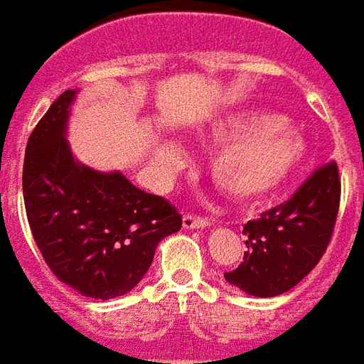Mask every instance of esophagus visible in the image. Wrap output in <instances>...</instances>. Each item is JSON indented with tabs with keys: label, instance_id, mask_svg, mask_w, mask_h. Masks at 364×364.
<instances>
[{
	"label": "esophagus",
	"instance_id": "esophagus-1",
	"mask_svg": "<svg viewBox=\"0 0 364 364\" xmlns=\"http://www.w3.org/2000/svg\"><path fill=\"white\" fill-rule=\"evenodd\" d=\"M210 226V218L206 216H197V214H185L183 216V228L187 230H203Z\"/></svg>",
	"mask_w": 364,
	"mask_h": 364
}]
</instances>
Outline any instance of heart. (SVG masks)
Listing matches in <instances>:
<instances>
[{
	"instance_id": "obj_1",
	"label": "heart",
	"mask_w": 364,
	"mask_h": 364,
	"mask_svg": "<svg viewBox=\"0 0 364 364\" xmlns=\"http://www.w3.org/2000/svg\"><path fill=\"white\" fill-rule=\"evenodd\" d=\"M206 138L224 142L210 158L214 185L237 200H252L281 187L306 154L300 136L273 112L247 111L222 117L206 128ZM173 146L159 150L161 159L175 158Z\"/></svg>"
}]
</instances>
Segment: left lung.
<instances>
[{"mask_svg":"<svg viewBox=\"0 0 364 364\" xmlns=\"http://www.w3.org/2000/svg\"><path fill=\"white\" fill-rule=\"evenodd\" d=\"M341 198L336 161L318 167L282 205L244 226V261L224 279L245 294L279 296L310 273L328 250Z\"/></svg>","mask_w":364,"mask_h":364,"instance_id":"8db88e82","label":"left lung"}]
</instances>
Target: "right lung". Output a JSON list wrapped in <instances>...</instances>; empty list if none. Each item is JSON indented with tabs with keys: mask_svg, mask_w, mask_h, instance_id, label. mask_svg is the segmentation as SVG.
<instances>
[{
	"mask_svg": "<svg viewBox=\"0 0 364 364\" xmlns=\"http://www.w3.org/2000/svg\"><path fill=\"white\" fill-rule=\"evenodd\" d=\"M75 93L64 91L28 136L23 197L56 279L83 296L109 300L142 281L159 242L181 230V214L120 171L101 173L75 161L66 140Z\"/></svg>",
	"mask_w": 364,
	"mask_h": 364,
	"instance_id": "obj_1",
	"label": "right lung"
}]
</instances>
